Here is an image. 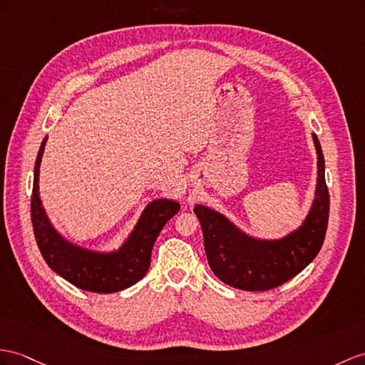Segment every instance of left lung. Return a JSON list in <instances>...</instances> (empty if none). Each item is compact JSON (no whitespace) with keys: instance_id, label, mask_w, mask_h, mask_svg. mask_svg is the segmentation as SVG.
Segmentation results:
<instances>
[{"instance_id":"1","label":"left lung","mask_w":365,"mask_h":365,"mask_svg":"<svg viewBox=\"0 0 365 365\" xmlns=\"http://www.w3.org/2000/svg\"><path fill=\"white\" fill-rule=\"evenodd\" d=\"M317 153L314 200L300 226L279 238H262L245 232L223 213L197 204L204 250L217 277L238 289L266 291L291 280L321 251L330 212L325 184V161L321 142L313 133Z\"/></svg>"}]
</instances>
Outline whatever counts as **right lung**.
<instances>
[{
  "label": "right lung",
  "instance_id": "1",
  "mask_svg": "<svg viewBox=\"0 0 365 365\" xmlns=\"http://www.w3.org/2000/svg\"><path fill=\"white\" fill-rule=\"evenodd\" d=\"M46 140L48 136L43 139L35 161L31 201L34 234L43 259L52 271L80 289L110 294L135 285L148 271L159 232L181 204L172 198L150 201L118 250L96 251L71 242L52 225L40 198V164Z\"/></svg>",
  "mask_w": 365,
  "mask_h": 365
}]
</instances>
